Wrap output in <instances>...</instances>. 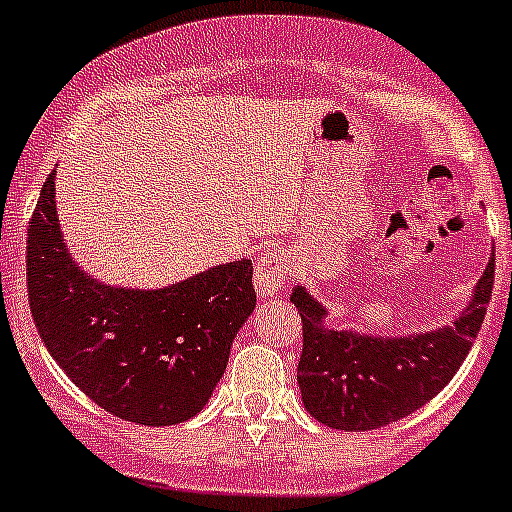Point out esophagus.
<instances>
[{
	"label": "esophagus",
	"instance_id": "34e87169",
	"mask_svg": "<svg viewBox=\"0 0 512 512\" xmlns=\"http://www.w3.org/2000/svg\"><path fill=\"white\" fill-rule=\"evenodd\" d=\"M288 257L280 247H270L267 252H262V257L255 265V288L262 298H275L280 293V288L288 280Z\"/></svg>",
	"mask_w": 512,
	"mask_h": 512
}]
</instances>
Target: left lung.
Returning a JSON list of instances; mask_svg holds the SVG:
<instances>
[{"label": "left lung", "instance_id": "8db88e82", "mask_svg": "<svg viewBox=\"0 0 512 512\" xmlns=\"http://www.w3.org/2000/svg\"><path fill=\"white\" fill-rule=\"evenodd\" d=\"M495 278V252L467 305L450 326L409 336H379L328 326V308L295 285L290 303L303 321L298 384L303 407L343 432H369L409 417L450 384L485 318Z\"/></svg>", "mask_w": 512, "mask_h": 512}]
</instances>
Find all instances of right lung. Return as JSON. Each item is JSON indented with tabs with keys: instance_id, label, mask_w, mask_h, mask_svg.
<instances>
[{
	"instance_id": "add662e5",
	"label": "right lung",
	"mask_w": 512,
	"mask_h": 512,
	"mask_svg": "<svg viewBox=\"0 0 512 512\" xmlns=\"http://www.w3.org/2000/svg\"><path fill=\"white\" fill-rule=\"evenodd\" d=\"M55 176L27 229V295L47 351L100 409L169 427L204 409L229 348L255 310L252 260L214 265L166 288L108 285L62 240Z\"/></svg>"
}]
</instances>
